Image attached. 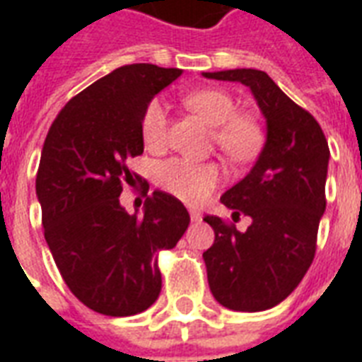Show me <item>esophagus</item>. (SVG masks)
<instances>
[{
	"mask_svg": "<svg viewBox=\"0 0 362 362\" xmlns=\"http://www.w3.org/2000/svg\"><path fill=\"white\" fill-rule=\"evenodd\" d=\"M189 218H192L193 223H199V221H203V214H201V212H199V210H195V209L189 210Z\"/></svg>",
	"mask_w": 362,
	"mask_h": 362,
	"instance_id": "34e87169",
	"label": "esophagus"
}]
</instances>
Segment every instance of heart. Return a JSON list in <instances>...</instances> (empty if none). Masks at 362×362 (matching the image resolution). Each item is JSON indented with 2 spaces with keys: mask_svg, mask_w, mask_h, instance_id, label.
I'll return each mask as SVG.
<instances>
[{
  "mask_svg": "<svg viewBox=\"0 0 362 362\" xmlns=\"http://www.w3.org/2000/svg\"><path fill=\"white\" fill-rule=\"evenodd\" d=\"M184 103L203 120L216 127L214 139L231 161H247L263 148V127L250 115L238 112L237 101L221 90H199L187 93ZM142 141L150 150H158L167 141V109L153 99L141 120ZM220 180V170L212 163H193L187 159H169L158 167V184L184 203L195 204L209 197Z\"/></svg>",
  "mask_w": 362,
  "mask_h": 362,
  "instance_id": "b5f03b06",
  "label": "heart"
}]
</instances>
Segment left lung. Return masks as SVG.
Listing matches in <instances>:
<instances>
[{"label":"left lung","instance_id":"1","mask_svg":"<svg viewBox=\"0 0 362 362\" xmlns=\"http://www.w3.org/2000/svg\"><path fill=\"white\" fill-rule=\"evenodd\" d=\"M203 76L250 88L267 122L255 165L221 195L233 220L244 214L252 223L237 231L218 216H204L216 238L203 253L216 300L237 312H261L289 297L314 261L331 152L314 116L293 103L264 71Z\"/></svg>","mask_w":362,"mask_h":362}]
</instances>
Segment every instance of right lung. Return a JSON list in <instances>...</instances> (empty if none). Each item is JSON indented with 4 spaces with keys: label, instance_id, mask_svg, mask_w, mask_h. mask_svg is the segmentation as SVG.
Returning <instances> with one entry per match:
<instances>
[{
    "label": "right lung",
    "instance_id": "obj_1",
    "mask_svg": "<svg viewBox=\"0 0 362 362\" xmlns=\"http://www.w3.org/2000/svg\"><path fill=\"white\" fill-rule=\"evenodd\" d=\"M180 75L152 64L118 67L59 110L42 146L35 192L45 240L71 293L103 315H135L156 303L158 252L189 226L169 193L153 192L141 216L118 199L122 182L133 180L125 161L144 150V109Z\"/></svg>",
    "mask_w": 362,
    "mask_h": 362
}]
</instances>
